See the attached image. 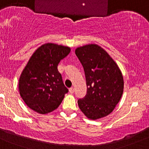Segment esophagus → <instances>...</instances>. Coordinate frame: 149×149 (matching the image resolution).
<instances>
[{
  "mask_svg": "<svg viewBox=\"0 0 149 149\" xmlns=\"http://www.w3.org/2000/svg\"><path fill=\"white\" fill-rule=\"evenodd\" d=\"M69 91H70V93H72H72H74V87H70V88L69 89Z\"/></svg>",
  "mask_w": 149,
  "mask_h": 149,
  "instance_id": "obj_1",
  "label": "esophagus"
}]
</instances>
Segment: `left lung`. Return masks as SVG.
I'll return each mask as SVG.
<instances>
[{"label": "left lung", "mask_w": 149, "mask_h": 149, "mask_svg": "<svg viewBox=\"0 0 149 149\" xmlns=\"http://www.w3.org/2000/svg\"><path fill=\"white\" fill-rule=\"evenodd\" d=\"M75 54L84 68L87 87L86 95L78 100L79 108L91 120L105 117L113 112L123 93L120 70L97 44L78 47Z\"/></svg>", "instance_id": "1"}]
</instances>
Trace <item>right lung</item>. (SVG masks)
Instances as JSON below:
<instances>
[{"instance_id":"add662e5","label":"right lung","mask_w":149,"mask_h":149,"mask_svg":"<svg viewBox=\"0 0 149 149\" xmlns=\"http://www.w3.org/2000/svg\"><path fill=\"white\" fill-rule=\"evenodd\" d=\"M70 51L68 47L47 43L31 56L20 76L18 89L23 100L33 111L40 114L52 112L68 93L57 67Z\"/></svg>"}]
</instances>
